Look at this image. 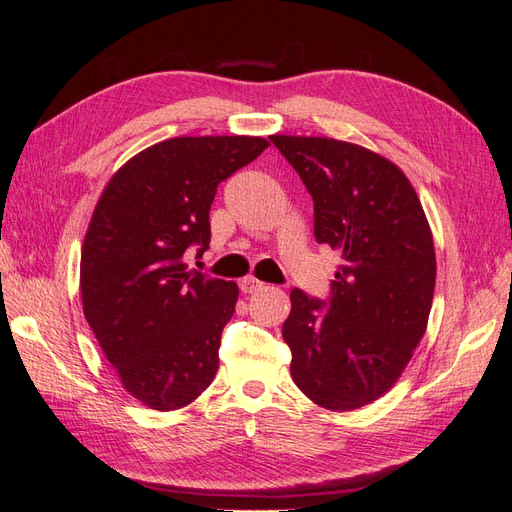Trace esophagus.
I'll use <instances>...</instances> for the list:
<instances>
[{
	"mask_svg": "<svg viewBox=\"0 0 512 512\" xmlns=\"http://www.w3.org/2000/svg\"><path fill=\"white\" fill-rule=\"evenodd\" d=\"M239 288L245 294H252V292H258V290L265 288V282L256 280V277H252V275H247V277H243V280L239 282Z\"/></svg>",
	"mask_w": 512,
	"mask_h": 512,
	"instance_id": "34e87169",
	"label": "esophagus"
}]
</instances>
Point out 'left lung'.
<instances>
[{"instance_id":"1","label":"left lung","mask_w":512,"mask_h":512,"mask_svg":"<svg viewBox=\"0 0 512 512\" xmlns=\"http://www.w3.org/2000/svg\"><path fill=\"white\" fill-rule=\"evenodd\" d=\"M269 138L312 194L316 241L342 256L329 301L290 292V374L314 404L356 410L391 389L425 335L436 286L431 228L391 160L324 136Z\"/></svg>"}]
</instances>
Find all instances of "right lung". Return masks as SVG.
<instances>
[{"label": "right lung", "mask_w": 512, "mask_h": 512, "mask_svg": "<svg viewBox=\"0 0 512 512\" xmlns=\"http://www.w3.org/2000/svg\"><path fill=\"white\" fill-rule=\"evenodd\" d=\"M267 147L260 136L168 138L123 164L91 215L83 314L123 389L151 410L188 406L215 378L239 288L185 256L209 247L218 185Z\"/></svg>", "instance_id": "1"}]
</instances>
